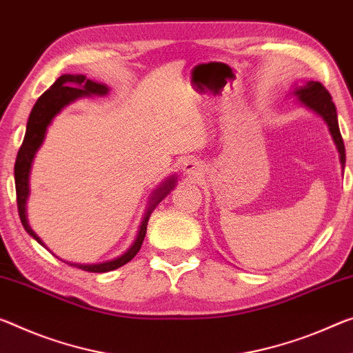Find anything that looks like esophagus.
<instances>
[{"label":"esophagus","instance_id":"34e87169","mask_svg":"<svg viewBox=\"0 0 353 353\" xmlns=\"http://www.w3.org/2000/svg\"><path fill=\"white\" fill-rule=\"evenodd\" d=\"M183 174L190 179H196L198 176H201V172H203V165L199 163L196 160H187L185 163H183Z\"/></svg>","mask_w":353,"mask_h":353}]
</instances>
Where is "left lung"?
<instances>
[{
	"label": "left lung",
	"mask_w": 353,
	"mask_h": 353,
	"mask_svg": "<svg viewBox=\"0 0 353 353\" xmlns=\"http://www.w3.org/2000/svg\"><path fill=\"white\" fill-rule=\"evenodd\" d=\"M294 96L299 99V102L306 106L307 110L314 111L325 121L328 125L330 135H332L334 144H336V149L339 152V161L341 168L345 166V148L343 137H341L339 125H338V114H336V106L332 102V96L323 88L319 81H307L303 86H297L294 89Z\"/></svg>",
	"instance_id": "1"
}]
</instances>
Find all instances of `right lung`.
<instances>
[{
  "label": "right lung",
  "mask_w": 353,
  "mask_h": 353,
  "mask_svg": "<svg viewBox=\"0 0 353 353\" xmlns=\"http://www.w3.org/2000/svg\"><path fill=\"white\" fill-rule=\"evenodd\" d=\"M108 91H110L108 86L102 85V83L89 80V78H86L85 75L65 74V75H61L58 80L50 86V89H47V91L37 99L36 105L32 106L30 119H28V124H26V133H25L23 143H21L19 154H17L14 176H15L17 207H19L21 225H23L25 231L30 234L32 239H36L42 247H46V243H43L41 237L32 231L26 216V201H28V196H30V172H31L32 160H34L39 148L42 146L43 138H46V133H47V127L52 124L53 117L58 114L65 105H69L70 102H74V100L80 97L106 96ZM174 185H176V177L171 176L157 187V190L152 193V198L149 199V207L146 214H144L141 225H139L135 242H133L132 247L128 248L124 254L116 257L113 261L100 262V264H74V262H65V264L81 268V270L85 272L105 273V272L116 270V268H119L124 264H127V262H130L133 257L137 256L139 248H141L144 236H146V231H148V221H149L150 214L154 212L155 205L159 204L172 188H174Z\"/></svg>",
  "instance_id": "obj_1"
}]
</instances>
